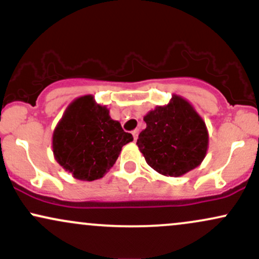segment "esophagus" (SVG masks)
Instances as JSON below:
<instances>
[{
    "label": "esophagus",
    "instance_id": "1",
    "mask_svg": "<svg viewBox=\"0 0 259 259\" xmlns=\"http://www.w3.org/2000/svg\"><path fill=\"white\" fill-rule=\"evenodd\" d=\"M132 134H133V136H134V140H135V141H136V139H138V135H139V130L138 129L133 130Z\"/></svg>",
    "mask_w": 259,
    "mask_h": 259
}]
</instances>
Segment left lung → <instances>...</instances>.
Returning a JSON list of instances; mask_svg holds the SVG:
<instances>
[{
  "label": "left lung",
  "instance_id": "left-lung-1",
  "mask_svg": "<svg viewBox=\"0 0 259 259\" xmlns=\"http://www.w3.org/2000/svg\"><path fill=\"white\" fill-rule=\"evenodd\" d=\"M139 150L147 164L165 177H180L201 164L208 148L206 124L194 107L174 95L167 106H157L144 117Z\"/></svg>",
  "mask_w": 259,
  "mask_h": 259
}]
</instances>
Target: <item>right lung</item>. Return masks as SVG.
<instances>
[{"label":"right lung","instance_id":"1","mask_svg":"<svg viewBox=\"0 0 259 259\" xmlns=\"http://www.w3.org/2000/svg\"><path fill=\"white\" fill-rule=\"evenodd\" d=\"M133 141L120 123L109 117L106 106L94 96L74 100L58 121L52 138L55 158L75 179H101L119 156L121 147Z\"/></svg>","mask_w":259,"mask_h":259}]
</instances>
